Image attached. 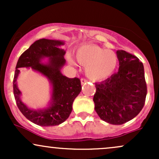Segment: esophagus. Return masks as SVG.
Here are the masks:
<instances>
[{"instance_id": "obj_1", "label": "esophagus", "mask_w": 159, "mask_h": 159, "mask_svg": "<svg viewBox=\"0 0 159 159\" xmlns=\"http://www.w3.org/2000/svg\"><path fill=\"white\" fill-rule=\"evenodd\" d=\"M87 80L84 79V78H81V84H84L87 83Z\"/></svg>"}]
</instances>
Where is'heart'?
I'll list each match as a JSON object with an SVG mask.
<instances>
[{"label": "heart", "mask_w": 159, "mask_h": 159, "mask_svg": "<svg viewBox=\"0 0 159 159\" xmlns=\"http://www.w3.org/2000/svg\"><path fill=\"white\" fill-rule=\"evenodd\" d=\"M76 61L85 66V74L92 81H102L113 75L118 66V57L112 50L105 49L96 45L80 46L75 52ZM69 63L75 64L69 58Z\"/></svg>", "instance_id": "1"}]
</instances>
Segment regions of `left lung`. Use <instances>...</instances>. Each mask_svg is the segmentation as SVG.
<instances>
[{
  "instance_id": "left-lung-1",
  "label": "left lung",
  "mask_w": 159,
  "mask_h": 159,
  "mask_svg": "<svg viewBox=\"0 0 159 159\" xmlns=\"http://www.w3.org/2000/svg\"><path fill=\"white\" fill-rule=\"evenodd\" d=\"M119 70L101 83L96 84L95 111L101 120L122 125L140 112L147 96L143 65L135 56L116 51Z\"/></svg>"
}]
</instances>
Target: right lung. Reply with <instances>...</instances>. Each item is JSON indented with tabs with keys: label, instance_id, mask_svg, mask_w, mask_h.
Here are the masks:
<instances>
[{
	"label": "right lung",
	"instance_id": "right-lung-1",
	"mask_svg": "<svg viewBox=\"0 0 159 159\" xmlns=\"http://www.w3.org/2000/svg\"><path fill=\"white\" fill-rule=\"evenodd\" d=\"M63 45V40H36L20 56L16 64L13 93L17 106L27 120L40 126H54L66 121L72 112L75 98L81 91L78 78H69L61 72L66 64V51L61 48ZM45 59L48 61L43 62ZM21 68H30L49 80L51 98L44 108L30 109L21 100L22 94L17 84Z\"/></svg>",
	"mask_w": 159,
	"mask_h": 159
}]
</instances>
